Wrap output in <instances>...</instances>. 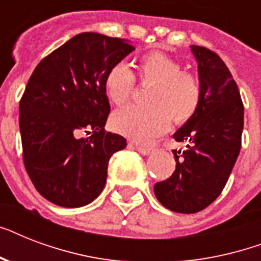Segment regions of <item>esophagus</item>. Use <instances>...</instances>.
I'll return each instance as SVG.
<instances>
[{"label":"esophagus","instance_id":"obj_1","mask_svg":"<svg viewBox=\"0 0 261 261\" xmlns=\"http://www.w3.org/2000/svg\"><path fill=\"white\" fill-rule=\"evenodd\" d=\"M135 147H137V150L142 155H149L151 153H154V147H146L142 146V145H135Z\"/></svg>","mask_w":261,"mask_h":261}]
</instances>
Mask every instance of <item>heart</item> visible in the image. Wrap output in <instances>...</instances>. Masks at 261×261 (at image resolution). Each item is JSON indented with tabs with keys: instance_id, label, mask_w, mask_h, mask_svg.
Returning a JSON list of instances; mask_svg holds the SVG:
<instances>
[{
	"instance_id": "b5f03b06",
	"label": "heart",
	"mask_w": 261,
	"mask_h": 261,
	"mask_svg": "<svg viewBox=\"0 0 261 261\" xmlns=\"http://www.w3.org/2000/svg\"><path fill=\"white\" fill-rule=\"evenodd\" d=\"M141 84L153 85L146 97L147 107L128 106L112 115V127L137 142H151L171 126L188 122L202 102V85L194 74L184 71L173 58L149 53L137 63ZM134 74L126 65L115 63L107 70L104 90L115 106H123L133 96Z\"/></svg>"
}]
</instances>
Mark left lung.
I'll list each match as a JSON object with an SVG mask.
<instances>
[{
	"instance_id": "8db88e82",
	"label": "left lung",
	"mask_w": 261,
	"mask_h": 261,
	"mask_svg": "<svg viewBox=\"0 0 261 261\" xmlns=\"http://www.w3.org/2000/svg\"><path fill=\"white\" fill-rule=\"evenodd\" d=\"M198 62L202 102L173 138L187 142L173 150L176 169L171 177L155 182V198L174 213L194 214L210 206L227 182L241 149L244 106L227 66L202 46H191Z\"/></svg>"
}]
</instances>
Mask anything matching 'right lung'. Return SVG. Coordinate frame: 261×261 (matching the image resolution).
Instances as JSON below:
<instances>
[{
  "label": "right lung",
  "instance_id": "obj_1",
  "mask_svg": "<svg viewBox=\"0 0 261 261\" xmlns=\"http://www.w3.org/2000/svg\"><path fill=\"white\" fill-rule=\"evenodd\" d=\"M134 50L124 39L84 32L43 58L28 80L18 118L22 159L35 188L57 206L93 202L111 155L126 147L122 135L104 130V77Z\"/></svg>",
  "mask_w": 261,
  "mask_h": 261
}]
</instances>
